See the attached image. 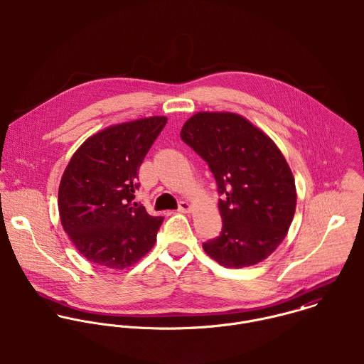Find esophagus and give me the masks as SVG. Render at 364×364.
<instances>
[{"mask_svg": "<svg viewBox=\"0 0 364 364\" xmlns=\"http://www.w3.org/2000/svg\"><path fill=\"white\" fill-rule=\"evenodd\" d=\"M178 211L179 213H188V211H191V205L188 202H179Z\"/></svg>", "mask_w": 364, "mask_h": 364, "instance_id": "obj_1", "label": "esophagus"}]
</instances>
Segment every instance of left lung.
I'll return each mask as SVG.
<instances>
[{"label": "left lung", "instance_id": "8db88e82", "mask_svg": "<svg viewBox=\"0 0 364 364\" xmlns=\"http://www.w3.org/2000/svg\"><path fill=\"white\" fill-rule=\"evenodd\" d=\"M181 139L215 179L223 228L203 242L225 267L252 266L284 240L296 211L293 173L276 144L235 113H196Z\"/></svg>", "mask_w": 364, "mask_h": 364}]
</instances>
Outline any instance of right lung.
<instances>
[{"label":"right lung","instance_id":"add662e5","mask_svg":"<svg viewBox=\"0 0 364 364\" xmlns=\"http://www.w3.org/2000/svg\"><path fill=\"white\" fill-rule=\"evenodd\" d=\"M166 124L149 117L107 127L70 159L58 188L64 231L90 262L112 269L132 266L156 244L164 217L132 205L139 168Z\"/></svg>","mask_w":364,"mask_h":364}]
</instances>
